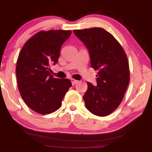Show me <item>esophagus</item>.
I'll return each instance as SVG.
<instances>
[{
  "mask_svg": "<svg viewBox=\"0 0 152 152\" xmlns=\"http://www.w3.org/2000/svg\"><path fill=\"white\" fill-rule=\"evenodd\" d=\"M71 82H72V85H75L76 84H77V83L79 82L78 80H74V79H72V80H71Z\"/></svg>",
  "mask_w": 152,
  "mask_h": 152,
  "instance_id": "esophagus-1",
  "label": "esophagus"
}]
</instances>
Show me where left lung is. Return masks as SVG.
Instances as JSON below:
<instances>
[{
  "label": "left lung",
  "instance_id": "8db88e82",
  "mask_svg": "<svg viewBox=\"0 0 152 152\" xmlns=\"http://www.w3.org/2000/svg\"><path fill=\"white\" fill-rule=\"evenodd\" d=\"M73 32L88 48L91 67L97 70V86L87 82L88 89L83 96L85 106L95 115H109L120 104L129 82L127 56L115 37L104 29Z\"/></svg>",
  "mask_w": 152,
  "mask_h": 152
}]
</instances>
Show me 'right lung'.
<instances>
[{
  "label": "right lung",
  "mask_w": 152,
  "mask_h": 152,
  "mask_svg": "<svg viewBox=\"0 0 152 152\" xmlns=\"http://www.w3.org/2000/svg\"><path fill=\"white\" fill-rule=\"evenodd\" d=\"M72 32L41 30L28 39L18 55L16 66L20 96L37 113L49 114L59 109L70 86L68 79L53 77L50 66L57 63L60 50Z\"/></svg>",
  "instance_id": "obj_1"
}]
</instances>
